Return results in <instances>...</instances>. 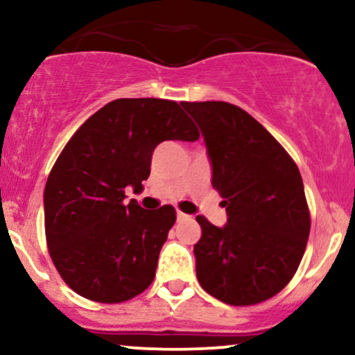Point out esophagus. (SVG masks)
I'll return each instance as SVG.
<instances>
[{"label":"esophagus","instance_id":"obj_1","mask_svg":"<svg viewBox=\"0 0 355 355\" xmlns=\"http://www.w3.org/2000/svg\"><path fill=\"white\" fill-rule=\"evenodd\" d=\"M187 218H189V215L182 214V211H177V220H178V222H180V220H187Z\"/></svg>","mask_w":355,"mask_h":355}]
</instances>
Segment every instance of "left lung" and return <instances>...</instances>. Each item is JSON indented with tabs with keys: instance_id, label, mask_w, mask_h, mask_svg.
<instances>
[{
	"instance_id": "left-lung-1",
	"label": "left lung",
	"mask_w": 355,
	"mask_h": 355,
	"mask_svg": "<svg viewBox=\"0 0 355 355\" xmlns=\"http://www.w3.org/2000/svg\"><path fill=\"white\" fill-rule=\"evenodd\" d=\"M200 126L211 187L227 223L202 215L193 245L202 288L230 305L270 299L291 282L307 247L311 215L302 177L282 145L254 116L225 101H183Z\"/></svg>"
}]
</instances>
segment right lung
I'll return each instance as SVG.
<instances>
[{"label": "right lung", "instance_id": "right-lung-1", "mask_svg": "<svg viewBox=\"0 0 355 355\" xmlns=\"http://www.w3.org/2000/svg\"><path fill=\"white\" fill-rule=\"evenodd\" d=\"M198 137L180 105L160 98L110 101L76 130L44 187L48 248L71 291L118 304L153 282L177 215L172 205H125V189L144 190L158 144Z\"/></svg>", "mask_w": 355, "mask_h": 355}]
</instances>
